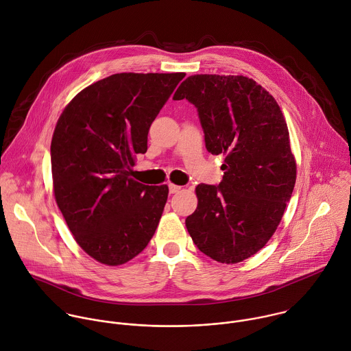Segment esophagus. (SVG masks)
<instances>
[{
	"label": "esophagus",
	"instance_id": "1",
	"mask_svg": "<svg viewBox=\"0 0 351 351\" xmlns=\"http://www.w3.org/2000/svg\"><path fill=\"white\" fill-rule=\"evenodd\" d=\"M168 187H169V193H171V194L179 193V191H180V189H182L180 186H176V184H172V183H171Z\"/></svg>",
	"mask_w": 351,
	"mask_h": 351
}]
</instances>
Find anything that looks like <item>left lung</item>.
<instances>
[{
  "label": "left lung",
  "instance_id": "1",
  "mask_svg": "<svg viewBox=\"0 0 351 351\" xmlns=\"http://www.w3.org/2000/svg\"><path fill=\"white\" fill-rule=\"evenodd\" d=\"M198 112L206 150L223 154L219 186L198 184V206L186 219L195 246L226 264L260 252L291 198L297 164L275 98L246 76L193 75L176 90Z\"/></svg>",
  "mask_w": 351,
  "mask_h": 351
}]
</instances>
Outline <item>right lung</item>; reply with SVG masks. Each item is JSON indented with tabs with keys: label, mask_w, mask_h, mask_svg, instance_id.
Here are the masks:
<instances>
[{
	"label": "right lung",
	"mask_w": 351,
	"mask_h": 351,
	"mask_svg": "<svg viewBox=\"0 0 351 351\" xmlns=\"http://www.w3.org/2000/svg\"><path fill=\"white\" fill-rule=\"evenodd\" d=\"M176 73H114L82 90L61 113L50 146L56 202L77 245L116 267L138 256L160 223L168 186L131 178Z\"/></svg>",
	"instance_id": "add662e5"
}]
</instances>
